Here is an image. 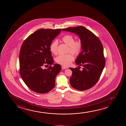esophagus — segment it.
I'll use <instances>...</instances> for the list:
<instances>
[{"label": "esophagus", "mask_w": 126, "mask_h": 126, "mask_svg": "<svg viewBox=\"0 0 126 126\" xmlns=\"http://www.w3.org/2000/svg\"><path fill=\"white\" fill-rule=\"evenodd\" d=\"M62 69H67V67H65V66H62Z\"/></svg>", "instance_id": "esophagus-1"}]
</instances>
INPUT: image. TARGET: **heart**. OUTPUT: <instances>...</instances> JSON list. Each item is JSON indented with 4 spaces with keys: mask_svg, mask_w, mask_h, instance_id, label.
<instances>
[{
    "mask_svg": "<svg viewBox=\"0 0 126 126\" xmlns=\"http://www.w3.org/2000/svg\"><path fill=\"white\" fill-rule=\"evenodd\" d=\"M62 41L68 46L67 52H71L75 55L80 53L82 48V42L81 40H74V36L71 35H64L62 38ZM58 42L54 40L50 43L49 50L51 53L54 55L58 53ZM74 60V56L72 54L68 53L64 55H59L55 59L57 63L64 66H68Z\"/></svg>",
    "mask_w": 126,
    "mask_h": 126,
    "instance_id": "1",
    "label": "heart"
}]
</instances>
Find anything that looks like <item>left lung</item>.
I'll return each instance as SVG.
<instances>
[{
    "instance_id": "1",
    "label": "left lung",
    "mask_w": 126,
    "mask_h": 126,
    "mask_svg": "<svg viewBox=\"0 0 126 126\" xmlns=\"http://www.w3.org/2000/svg\"><path fill=\"white\" fill-rule=\"evenodd\" d=\"M62 30L78 35L82 42V51L78 55L75 62L77 65H82L83 69L81 71L78 67L69 68L72 71L70 84L78 90H88L98 82L105 66L102 43L93 32L83 26Z\"/></svg>"
}]
</instances>
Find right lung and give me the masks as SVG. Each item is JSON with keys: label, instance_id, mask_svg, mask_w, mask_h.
<instances>
[{"label": "right lung", "instance_id": "obj_1", "mask_svg": "<svg viewBox=\"0 0 126 126\" xmlns=\"http://www.w3.org/2000/svg\"><path fill=\"white\" fill-rule=\"evenodd\" d=\"M61 29H41L24 40L19 54L20 74L24 83L33 91L47 93L55 86L56 77L61 66L54 64L49 46L60 33ZM54 64L52 67L51 65ZM50 65L47 69L44 65Z\"/></svg>", "mask_w": 126, "mask_h": 126}]
</instances>
